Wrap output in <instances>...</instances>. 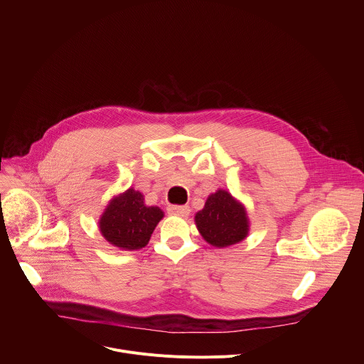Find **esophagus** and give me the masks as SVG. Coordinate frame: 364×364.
I'll list each match as a JSON object with an SVG mask.
<instances>
[{
    "mask_svg": "<svg viewBox=\"0 0 364 364\" xmlns=\"http://www.w3.org/2000/svg\"><path fill=\"white\" fill-rule=\"evenodd\" d=\"M168 213L174 216L187 218L190 215V207L188 205H168Z\"/></svg>",
    "mask_w": 364,
    "mask_h": 364,
    "instance_id": "obj_1",
    "label": "esophagus"
}]
</instances>
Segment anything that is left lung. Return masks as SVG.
<instances>
[{
	"mask_svg": "<svg viewBox=\"0 0 364 364\" xmlns=\"http://www.w3.org/2000/svg\"><path fill=\"white\" fill-rule=\"evenodd\" d=\"M194 220L203 239L216 247L236 245L249 233L245 205L226 190H218L207 197Z\"/></svg>",
	"mask_w": 364,
	"mask_h": 364,
	"instance_id": "left-lung-1",
	"label": "left lung"
}]
</instances>
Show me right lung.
Wrapping results in <instances>:
<instances>
[{
	"label": "right lung",
	"mask_w": 364,
	"mask_h": 364,
	"mask_svg": "<svg viewBox=\"0 0 364 364\" xmlns=\"http://www.w3.org/2000/svg\"><path fill=\"white\" fill-rule=\"evenodd\" d=\"M164 212L157 205H145L144 194L128 188L115 196L99 219V230L112 246L124 250L144 247Z\"/></svg>",
	"instance_id": "right-lung-1"
}]
</instances>
